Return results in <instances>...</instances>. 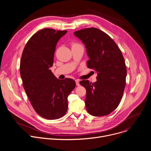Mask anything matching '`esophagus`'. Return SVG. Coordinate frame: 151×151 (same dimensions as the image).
<instances>
[{"label":"esophagus","mask_w":151,"mask_h":151,"mask_svg":"<svg viewBox=\"0 0 151 151\" xmlns=\"http://www.w3.org/2000/svg\"><path fill=\"white\" fill-rule=\"evenodd\" d=\"M76 82V86H79L80 85V83H79V81L78 80H76L75 81Z\"/></svg>","instance_id":"34e87169"}]
</instances>
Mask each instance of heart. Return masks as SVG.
<instances>
[{
	"label": "heart",
	"mask_w": 151,
	"mask_h": 151,
	"mask_svg": "<svg viewBox=\"0 0 151 151\" xmlns=\"http://www.w3.org/2000/svg\"><path fill=\"white\" fill-rule=\"evenodd\" d=\"M70 45H71V47L72 49L75 48H77V47H82L79 43L76 42H72L70 43Z\"/></svg>",
	"instance_id": "obj_1"
}]
</instances>
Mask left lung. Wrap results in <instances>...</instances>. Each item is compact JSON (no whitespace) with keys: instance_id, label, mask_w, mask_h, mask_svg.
Masks as SVG:
<instances>
[{"instance_id":"8db88e82","label":"left lung","mask_w":151,"mask_h":151,"mask_svg":"<svg viewBox=\"0 0 151 151\" xmlns=\"http://www.w3.org/2000/svg\"><path fill=\"white\" fill-rule=\"evenodd\" d=\"M74 35L87 50L88 68L97 73L93 83L88 80L79 82L87 91L86 108L93 116L109 115L118 106L125 88L127 68L122 54L114 40L98 29H82Z\"/></svg>"}]
</instances>
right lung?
Returning <instances> with one entry per match:
<instances>
[{
    "label": "right lung",
    "instance_id": "add662e5",
    "mask_svg": "<svg viewBox=\"0 0 151 151\" xmlns=\"http://www.w3.org/2000/svg\"><path fill=\"white\" fill-rule=\"evenodd\" d=\"M68 31L44 29L35 33L24 48L20 61L23 87L35 111L47 119L63 116L68 97L75 88L72 79H57L52 73L57 43Z\"/></svg>",
    "mask_w": 151,
    "mask_h": 151
}]
</instances>
